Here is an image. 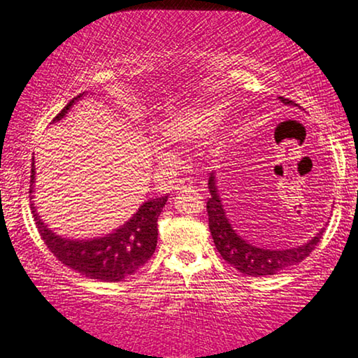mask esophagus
I'll return each instance as SVG.
<instances>
[{
	"label": "esophagus",
	"mask_w": 358,
	"mask_h": 358,
	"mask_svg": "<svg viewBox=\"0 0 358 358\" xmlns=\"http://www.w3.org/2000/svg\"><path fill=\"white\" fill-rule=\"evenodd\" d=\"M194 181L191 178H181L177 181V185H175V189H181V191H189L193 189Z\"/></svg>",
	"instance_id": "1"
}]
</instances>
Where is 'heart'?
<instances>
[{
	"mask_svg": "<svg viewBox=\"0 0 358 358\" xmlns=\"http://www.w3.org/2000/svg\"><path fill=\"white\" fill-rule=\"evenodd\" d=\"M210 128L214 134L209 141V149L213 154H220L227 148L231 127L224 120V113H220L217 105H198L169 115L155 129L159 141L152 143V154L162 162L170 160L172 152L167 145L193 143L208 134Z\"/></svg>",
	"mask_w": 358,
	"mask_h": 358,
	"instance_id": "obj_1",
	"label": "heart"
}]
</instances>
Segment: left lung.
Instances as JSON below:
<instances>
[{
    "label": "left lung",
    "instance_id": "8db88e82",
    "mask_svg": "<svg viewBox=\"0 0 358 358\" xmlns=\"http://www.w3.org/2000/svg\"><path fill=\"white\" fill-rule=\"evenodd\" d=\"M280 102L285 105H296L289 99L279 97ZM209 193L206 209L209 215V230L213 235L214 245L220 256L227 261L230 266H234L236 271L243 273L251 278H266V275H274L280 273L282 269L292 268L299 264L305 258H308L311 251L316 248L323 238L324 229H321L310 241L305 245L296 246L289 250H266L248 243V241L236 235V231L231 229L227 214H225L222 201L217 193V185H215V175H209Z\"/></svg>",
    "mask_w": 358,
    "mask_h": 358
}]
</instances>
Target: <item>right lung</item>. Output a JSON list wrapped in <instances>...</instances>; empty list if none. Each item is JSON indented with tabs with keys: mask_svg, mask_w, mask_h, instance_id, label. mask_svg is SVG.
<instances>
[{
	"mask_svg": "<svg viewBox=\"0 0 358 358\" xmlns=\"http://www.w3.org/2000/svg\"><path fill=\"white\" fill-rule=\"evenodd\" d=\"M80 97L83 95L73 99L55 117L53 122L62 120ZM30 172H32L30 175V193H32V183L35 180L34 159ZM167 198L169 196H162V198L145 201L127 224L113 234L94 240H69L55 235L35 213L34 204H30V208L38 234L55 258L87 279L120 282L138 273L152 258L157 246V219L167 203Z\"/></svg>",
	"mask_w": 358,
	"mask_h": 358,
	"instance_id": "1",
	"label": "right lung"
}]
</instances>
